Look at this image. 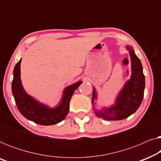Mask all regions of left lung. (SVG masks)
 Masks as SVG:
<instances>
[{
	"label": "left lung",
	"instance_id": "left-lung-1",
	"mask_svg": "<svg viewBox=\"0 0 161 161\" xmlns=\"http://www.w3.org/2000/svg\"><path fill=\"white\" fill-rule=\"evenodd\" d=\"M131 59V76L125 83L118 94L115 104L109 108H103L102 111H94L99 117L107 120H121L126 119L137 111L144 97L145 78L140 59L136 56L133 47L127 45ZM97 99V92L93 88L92 103Z\"/></svg>",
	"mask_w": 161,
	"mask_h": 161
}]
</instances>
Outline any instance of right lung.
<instances>
[{
    "mask_svg": "<svg viewBox=\"0 0 161 161\" xmlns=\"http://www.w3.org/2000/svg\"><path fill=\"white\" fill-rule=\"evenodd\" d=\"M20 59L15 65L13 71L12 90L19 111L24 117L41 125H53L61 122L67 116L69 109V101L75 90L82 83L78 81L65 88L61 101L56 107L50 108L38 102L24 90L20 79Z\"/></svg>",
    "mask_w": 161,
    "mask_h": 161,
    "instance_id": "obj_1",
    "label": "right lung"
}]
</instances>
